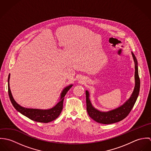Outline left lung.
Masks as SVG:
<instances>
[{
	"label": "left lung",
	"instance_id": "obj_1",
	"mask_svg": "<svg viewBox=\"0 0 151 151\" xmlns=\"http://www.w3.org/2000/svg\"><path fill=\"white\" fill-rule=\"evenodd\" d=\"M133 59L135 62V85L134 91L126 103L119 108L115 109L108 112H102L95 109L92 106L89 99V93L86 91V110L89 117L95 122L104 124H109L119 122L125 119L133 108L138 96L139 95L140 88V80L138 75L137 61L135 56L132 53Z\"/></svg>",
	"mask_w": 151,
	"mask_h": 151
}]
</instances>
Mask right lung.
I'll return each instance as SVG.
<instances>
[{"label":"right lung","mask_w":151,"mask_h":151,"mask_svg":"<svg viewBox=\"0 0 151 151\" xmlns=\"http://www.w3.org/2000/svg\"><path fill=\"white\" fill-rule=\"evenodd\" d=\"M9 79L10 74L8 77V93L10 101L18 111L21 113L24 116L27 117L29 119L34 120L35 122L47 123L55 120L60 114L62 110L63 109V101L65 99V95L68 92V91L71 88L73 85L65 87L61 93V97L60 101L57 104V105L53 108L47 110H41L36 109H28L20 106L16 103V102L13 99L11 91L9 86Z\"/></svg>","instance_id":"1"}]
</instances>
